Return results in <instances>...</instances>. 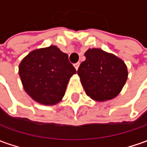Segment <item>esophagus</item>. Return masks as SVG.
<instances>
[{
    "instance_id": "obj_1",
    "label": "esophagus",
    "mask_w": 147,
    "mask_h": 147,
    "mask_svg": "<svg viewBox=\"0 0 147 147\" xmlns=\"http://www.w3.org/2000/svg\"><path fill=\"white\" fill-rule=\"evenodd\" d=\"M74 68L76 70H78V68H79V63H74Z\"/></svg>"
}]
</instances>
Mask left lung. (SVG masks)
<instances>
[{"mask_svg": "<svg viewBox=\"0 0 147 147\" xmlns=\"http://www.w3.org/2000/svg\"><path fill=\"white\" fill-rule=\"evenodd\" d=\"M78 74L87 95L96 101L116 97L125 84L128 71L126 65L114 54L100 48H92L84 53Z\"/></svg>", "mask_w": 147, "mask_h": 147, "instance_id": "obj_1", "label": "left lung"}]
</instances>
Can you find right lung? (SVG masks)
<instances>
[{
	"label": "right lung",
	"instance_id": "obj_1",
	"mask_svg": "<svg viewBox=\"0 0 147 147\" xmlns=\"http://www.w3.org/2000/svg\"><path fill=\"white\" fill-rule=\"evenodd\" d=\"M76 69L68 54L56 46L36 49L22 59L19 75L26 94L35 101L53 105L63 99Z\"/></svg>",
	"mask_w": 147,
	"mask_h": 147
}]
</instances>
